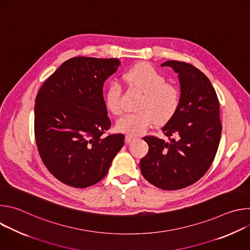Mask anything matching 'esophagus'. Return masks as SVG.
Returning a JSON list of instances; mask_svg holds the SVG:
<instances>
[{"label": "esophagus", "instance_id": "esophagus-1", "mask_svg": "<svg viewBox=\"0 0 250 250\" xmlns=\"http://www.w3.org/2000/svg\"><path fill=\"white\" fill-rule=\"evenodd\" d=\"M135 139H137L136 136H132V135H129V134L125 135V141L127 142V144H130V142L134 141Z\"/></svg>", "mask_w": 250, "mask_h": 250}]
</instances>
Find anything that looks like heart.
<instances>
[{"label": "heart", "instance_id": "b5f03b06", "mask_svg": "<svg viewBox=\"0 0 250 250\" xmlns=\"http://www.w3.org/2000/svg\"><path fill=\"white\" fill-rule=\"evenodd\" d=\"M126 83L142 93L135 113L125 114L118 119L117 130L129 135L144 133L156 123L164 124L175 114L179 104L178 91L166 84L165 78L152 66L139 64L125 72ZM105 104L113 114L119 115L123 110L122 88L113 82L105 92Z\"/></svg>", "mask_w": 250, "mask_h": 250}]
</instances>
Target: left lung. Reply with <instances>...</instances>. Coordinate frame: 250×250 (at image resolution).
I'll return each instance as SVG.
<instances>
[{
	"mask_svg": "<svg viewBox=\"0 0 250 250\" xmlns=\"http://www.w3.org/2000/svg\"><path fill=\"white\" fill-rule=\"evenodd\" d=\"M178 74L179 104L162 127L169 141L145 136L148 153L141 158L142 175L163 190H178L197 182L215 159L222 134L220 104L210 81L191 64L169 60L161 64Z\"/></svg>",
	"mask_w": 250,
	"mask_h": 250,
	"instance_id": "8db88e82",
	"label": "left lung"
}]
</instances>
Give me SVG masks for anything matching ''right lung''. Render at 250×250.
<instances>
[{
	"label": "right lung",
	"mask_w": 250,
	"mask_h": 250,
	"mask_svg": "<svg viewBox=\"0 0 250 250\" xmlns=\"http://www.w3.org/2000/svg\"><path fill=\"white\" fill-rule=\"evenodd\" d=\"M120 65L117 58L73 57L45 81L35 98L40 155L66 185L86 188L101 181L124 146V134L104 135L111 121L103 86Z\"/></svg>",
	"instance_id": "1"
}]
</instances>
